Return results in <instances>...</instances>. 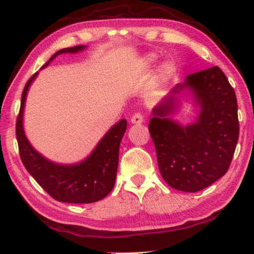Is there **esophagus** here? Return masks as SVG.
<instances>
[{"instance_id":"obj_1","label":"esophagus","mask_w":254,"mask_h":254,"mask_svg":"<svg viewBox=\"0 0 254 254\" xmlns=\"http://www.w3.org/2000/svg\"><path fill=\"white\" fill-rule=\"evenodd\" d=\"M130 123L133 124V125H140V124H142V123H143V117H142V115H141L140 113L134 114L133 117L130 118Z\"/></svg>"}]
</instances>
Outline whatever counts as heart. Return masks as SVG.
<instances>
[{"label": "heart", "mask_w": 254, "mask_h": 254, "mask_svg": "<svg viewBox=\"0 0 254 254\" xmlns=\"http://www.w3.org/2000/svg\"><path fill=\"white\" fill-rule=\"evenodd\" d=\"M157 63V56L154 54H149L141 59L140 62V68L142 71H147L149 70L155 65ZM174 68L173 65L170 63H162L159 67H157L156 71V75H155V81L157 85H164L168 83V80L171 78L173 75Z\"/></svg>", "instance_id": "obj_1"}]
</instances>
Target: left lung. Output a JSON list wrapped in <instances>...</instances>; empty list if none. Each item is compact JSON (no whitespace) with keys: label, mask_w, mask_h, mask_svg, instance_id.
Instances as JSON below:
<instances>
[{"label":"left lung","mask_w":254,"mask_h":254,"mask_svg":"<svg viewBox=\"0 0 254 254\" xmlns=\"http://www.w3.org/2000/svg\"><path fill=\"white\" fill-rule=\"evenodd\" d=\"M190 97L197 117L182 125L172 118ZM149 133L168 186L196 192L228 171L239 136L235 90L218 66L187 75L151 111Z\"/></svg>","instance_id":"1"}]
</instances>
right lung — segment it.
Listing matches in <instances>:
<instances>
[{"mask_svg":"<svg viewBox=\"0 0 254 254\" xmlns=\"http://www.w3.org/2000/svg\"><path fill=\"white\" fill-rule=\"evenodd\" d=\"M85 49H87L86 45L62 49L56 52L42 68L47 67L59 55L78 54ZM37 75L38 72H36L25 85L16 123V137L19 155L25 169L34 177L36 182L58 202L83 204L103 199L112 191L117 179L119 148L127 129V120L123 119L112 126L91 151L90 155L84 160L68 164L54 162L35 149L26 137L23 126L26 95Z\"/></svg>","mask_w":254,"mask_h":254,"instance_id":"add662e5","label":"right lung"}]
</instances>
